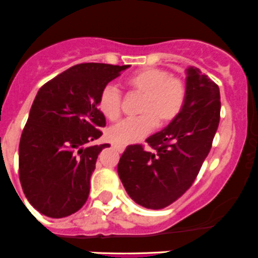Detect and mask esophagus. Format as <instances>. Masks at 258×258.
Segmentation results:
<instances>
[{
  "label": "esophagus",
  "mask_w": 258,
  "mask_h": 258,
  "mask_svg": "<svg viewBox=\"0 0 258 258\" xmlns=\"http://www.w3.org/2000/svg\"><path fill=\"white\" fill-rule=\"evenodd\" d=\"M112 146L119 152H123L124 150H125V145H121V144H113Z\"/></svg>",
  "instance_id": "obj_1"
}]
</instances>
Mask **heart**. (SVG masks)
<instances>
[{
    "label": "heart",
    "mask_w": 258,
    "mask_h": 258,
    "mask_svg": "<svg viewBox=\"0 0 258 258\" xmlns=\"http://www.w3.org/2000/svg\"><path fill=\"white\" fill-rule=\"evenodd\" d=\"M125 84L132 92L143 97L138 108L140 115L124 119L108 130V137L114 143H135L148 135L156 125L170 124L183 109L187 98L185 82L166 69H143L130 75ZM121 102L123 96L120 91L115 86L107 85L99 92L97 107L107 119L115 121L120 117Z\"/></svg>",
    "instance_id": "b5f03b06"
}]
</instances>
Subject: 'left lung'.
<instances>
[{"mask_svg":"<svg viewBox=\"0 0 258 258\" xmlns=\"http://www.w3.org/2000/svg\"><path fill=\"white\" fill-rule=\"evenodd\" d=\"M187 98L183 109L165 129L146 139L150 146L130 145L118 163V174L135 203L162 209L190 188L212 149L220 120L219 86L201 73L187 69Z\"/></svg>","mask_w":258,"mask_h":258,"instance_id":"8db88e82","label":"left lung"}]
</instances>
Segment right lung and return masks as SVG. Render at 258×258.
<instances>
[{
  "mask_svg": "<svg viewBox=\"0 0 258 258\" xmlns=\"http://www.w3.org/2000/svg\"><path fill=\"white\" fill-rule=\"evenodd\" d=\"M129 65L85 62L40 87L19 141V181L38 212L59 219L81 209L90 195L106 118L99 92Z\"/></svg>",
  "mask_w": 258,
  "mask_h": 258,
  "instance_id": "add662e5",
  "label": "right lung"
}]
</instances>
